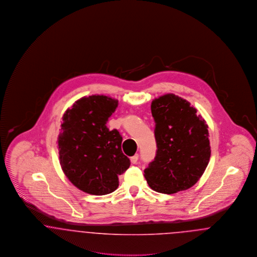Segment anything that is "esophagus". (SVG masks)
Returning a JSON list of instances; mask_svg holds the SVG:
<instances>
[{
	"mask_svg": "<svg viewBox=\"0 0 257 257\" xmlns=\"http://www.w3.org/2000/svg\"><path fill=\"white\" fill-rule=\"evenodd\" d=\"M138 160H139V155H138V154H136V155L132 156V157L130 158V161H131V163H132V164H137Z\"/></svg>",
	"mask_w": 257,
	"mask_h": 257,
	"instance_id": "esophagus-1",
	"label": "esophagus"
}]
</instances>
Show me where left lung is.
I'll return each instance as SVG.
<instances>
[{
	"label": "left lung",
	"mask_w": 257,
	"mask_h": 257,
	"mask_svg": "<svg viewBox=\"0 0 257 257\" xmlns=\"http://www.w3.org/2000/svg\"><path fill=\"white\" fill-rule=\"evenodd\" d=\"M157 151L145 170L149 187L162 194L188 190L199 180L211 155L208 125L183 98L169 93L151 103Z\"/></svg>",
	"instance_id": "obj_1"
}]
</instances>
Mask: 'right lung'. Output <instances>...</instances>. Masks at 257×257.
<instances>
[{
  "label": "right lung",
  "instance_id": "right-lung-1",
  "mask_svg": "<svg viewBox=\"0 0 257 257\" xmlns=\"http://www.w3.org/2000/svg\"><path fill=\"white\" fill-rule=\"evenodd\" d=\"M118 101L105 95L77 100L62 116L58 147L61 169L75 187L103 196L118 187V175L130 167L122 137L106 124Z\"/></svg>",
  "mask_w": 257,
  "mask_h": 257
}]
</instances>
